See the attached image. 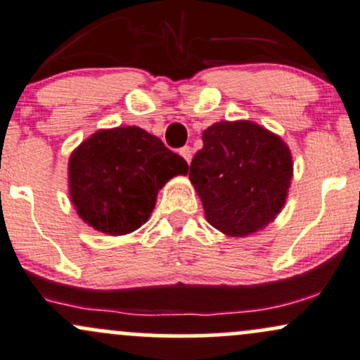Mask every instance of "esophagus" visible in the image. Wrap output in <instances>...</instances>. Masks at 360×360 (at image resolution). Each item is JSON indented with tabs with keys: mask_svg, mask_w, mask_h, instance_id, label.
Instances as JSON below:
<instances>
[{
	"mask_svg": "<svg viewBox=\"0 0 360 360\" xmlns=\"http://www.w3.org/2000/svg\"><path fill=\"white\" fill-rule=\"evenodd\" d=\"M180 155L185 159V161L191 162V159H192V149H191V147H181V149H180Z\"/></svg>",
	"mask_w": 360,
	"mask_h": 360,
	"instance_id": "esophagus-1",
	"label": "esophagus"
}]
</instances>
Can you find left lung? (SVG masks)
<instances>
[{
    "label": "left lung",
    "instance_id": "1",
    "mask_svg": "<svg viewBox=\"0 0 360 360\" xmlns=\"http://www.w3.org/2000/svg\"><path fill=\"white\" fill-rule=\"evenodd\" d=\"M188 179L206 220L231 237L266 227L283 210L292 179L290 147L251 121H220L202 131Z\"/></svg>",
    "mask_w": 360,
    "mask_h": 360
}]
</instances>
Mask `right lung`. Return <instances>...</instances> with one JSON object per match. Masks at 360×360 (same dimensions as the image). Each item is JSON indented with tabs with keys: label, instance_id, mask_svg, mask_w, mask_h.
Instances as JSON below:
<instances>
[{
	"label": "right lung",
	"instance_id": "1",
	"mask_svg": "<svg viewBox=\"0 0 360 360\" xmlns=\"http://www.w3.org/2000/svg\"><path fill=\"white\" fill-rule=\"evenodd\" d=\"M188 165L139 126L100 129L69 159V194L95 231L124 236L149 220L162 185Z\"/></svg>",
	"mask_w": 360,
	"mask_h": 360
}]
</instances>
